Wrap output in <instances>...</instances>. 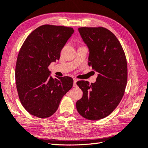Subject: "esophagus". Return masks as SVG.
I'll list each match as a JSON object with an SVG mask.
<instances>
[{
    "label": "esophagus",
    "mask_w": 148,
    "mask_h": 148,
    "mask_svg": "<svg viewBox=\"0 0 148 148\" xmlns=\"http://www.w3.org/2000/svg\"><path fill=\"white\" fill-rule=\"evenodd\" d=\"M77 79L76 78H74V86H76V82H77Z\"/></svg>",
    "instance_id": "1"
}]
</instances>
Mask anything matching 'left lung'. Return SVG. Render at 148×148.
<instances>
[{
  "label": "left lung",
  "mask_w": 148,
  "mask_h": 148,
  "mask_svg": "<svg viewBox=\"0 0 148 148\" xmlns=\"http://www.w3.org/2000/svg\"><path fill=\"white\" fill-rule=\"evenodd\" d=\"M89 49L88 65L97 72L96 82L79 81L83 97L76 102L78 113L88 120H99L117 108L124 95L128 79L125 53L115 34L108 29H78Z\"/></svg>",
  "instance_id": "1"
}]
</instances>
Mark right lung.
I'll return each instance as SVG.
<instances>
[{"mask_svg":"<svg viewBox=\"0 0 148 148\" xmlns=\"http://www.w3.org/2000/svg\"><path fill=\"white\" fill-rule=\"evenodd\" d=\"M72 27L45 24L25 39L17 57L15 82L22 106L39 118L53 115L63 95L73 85L69 76H50L48 66L59 60L60 53L74 33Z\"/></svg>","mask_w":148,"mask_h":148,"instance_id":"1","label":"right lung"}]
</instances>
